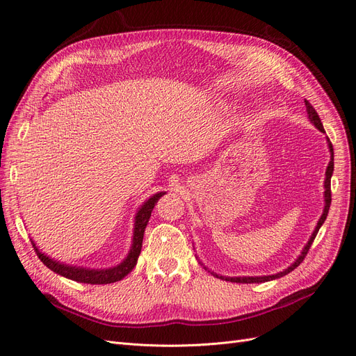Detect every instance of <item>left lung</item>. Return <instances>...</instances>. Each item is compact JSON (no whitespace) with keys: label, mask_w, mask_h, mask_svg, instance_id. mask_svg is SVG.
<instances>
[{"label":"left lung","mask_w":356,"mask_h":356,"mask_svg":"<svg viewBox=\"0 0 356 356\" xmlns=\"http://www.w3.org/2000/svg\"><path fill=\"white\" fill-rule=\"evenodd\" d=\"M305 102H306V110H307L310 122L314 123V124L319 129L321 132H325V131H324V126H322V122H321V118H319L316 110L314 108V106H312V104H310L309 101L305 99ZM328 147H330V152H331V160H330L327 172H325L327 177H325V182H324V184H325V208H324V213L321 215V218H319V221H318V225H316V229H315L314 234H312V238L309 239L307 245L305 246L303 252H301V255L297 258L296 263L291 264V266L286 268V270H284V272H281V273L272 275V276H255V277H252V276H251V277H250V276H245V277H222V276H218V275H213V276L225 279V281H230V282H239V284H255V282H257V284H258V282H267V281H273V279H277V277H282V276L288 275L289 272H293L296 267L300 266V263H303L305 257L307 255L312 243H314V241H315V238H316V234H318V232H319V229H321V225L324 224V221H325V218H327L330 204H331V175H332V170H334V152H332V144L330 143V139H328Z\"/></svg>","instance_id":"1"}]
</instances>
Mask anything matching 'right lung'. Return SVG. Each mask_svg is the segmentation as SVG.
Returning a JSON list of instances; mask_svg holds the SVG:
<instances>
[{
    "instance_id": "right-lung-1",
    "label": "right lung",
    "mask_w": 356,
    "mask_h": 356,
    "mask_svg": "<svg viewBox=\"0 0 356 356\" xmlns=\"http://www.w3.org/2000/svg\"><path fill=\"white\" fill-rule=\"evenodd\" d=\"M165 193L160 191L157 195L149 197L141 208H139L136 217H135V230H134V241H132V248L131 252L126 257V260L111 268H102V270H98V268H83V267H75V266H68V264H62L59 261H55L53 258H49L47 255L41 254L38 248L35 246L34 242H31L32 246L38 255L42 264L47 266L50 270L55 273L65 276L68 279H72V281L77 282H84V284H92V285H104V284H113L117 281H122V279L132 272V268L136 266L138 257L141 254V248H143V239H144V232L147 227V222L152 217V212L154 209V204L157 200L163 196Z\"/></svg>"
}]
</instances>
